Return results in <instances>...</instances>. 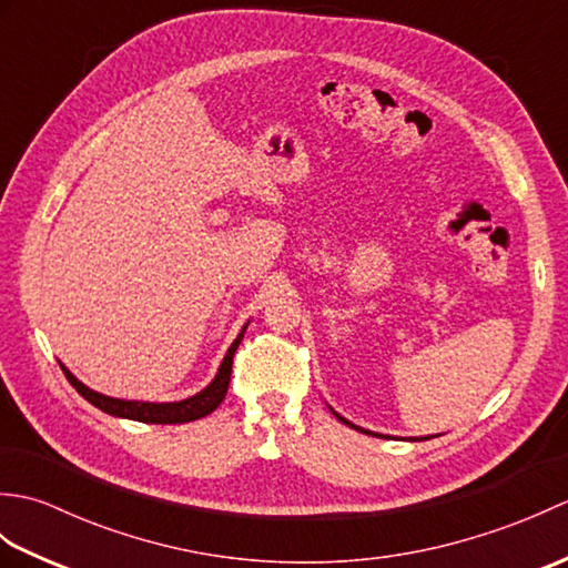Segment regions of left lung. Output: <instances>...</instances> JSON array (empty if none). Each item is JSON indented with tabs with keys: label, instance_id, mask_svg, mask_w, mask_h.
<instances>
[{
	"label": "left lung",
	"instance_id": "left-lung-1",
	"mask_svg": "<svg viewBox=\"0 0 568 568\" xmlns=\"http://www.w3.org/2000/svg\"><path fill=\"white\" fill-rule=\"evenodd\" d=\"M332 409V407H329ZM332 415L336 417V419H339V422H344V425H348V427H352V429H358V432H364V434H373V432H368V429H364V427H358V425H354V422H348L346 417H342L339 413H336V409H332ZM376 437H383V434H376ZM417 439V437H415ZM425 439H429V437H425Z\"/></svg>",
	"mask_w": 568,
	"mask_h": 568
}]
</instances>
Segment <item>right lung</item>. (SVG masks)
I'll return each instance as SVG.
<instances>
[{
	"label": "right lung",
	"instance_id": "1",
	"mask_svg": "<svg viewBox=\"0 0 568 568\" xmlns=\"http://www.w3.org/2000/svg\"><path fill=\"white\" fill-rule=\"evenodd\" d=\"M244 332H246V327L241 329V334L232 342V346H229L222 366H220V371H216V376L212 378L207 388L185 397V400H178V403H143V400H122V397L102 395L98 390L88 388L84 383H80L63 364H60V368H63L65 378L70 381L72 388H75L84 397V400L92 403L94 407H100L106 415L146 422V425H183V422L207 417L210 413H214V409L222 405L226 388H229V381H232L234 352L239 348L241 339H244Z\"/></svg>",
	"mask_w": 568,
	"mask_h": 568
}]
</instances>
